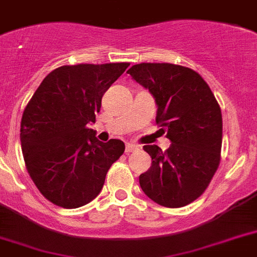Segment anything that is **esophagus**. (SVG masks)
Instances as JSON below:
<instances>
[{
    "instance_id": "obj_1",
    "label": "esophagus",
    "mask_w": 257,
    "mask_h": 257,
    "mask_svg": "<svg viewBox=\"0 0 257 257\" xmlns=\"http://www.w3.org/2000/svg\"><path fill=\"white\" fill-rule=\"evenodd\" d=\"M136 150H138L137 145L126 144V146H125V153L126 154H131V153H133V151H136Z\"/></svg>"
}]
</instances>
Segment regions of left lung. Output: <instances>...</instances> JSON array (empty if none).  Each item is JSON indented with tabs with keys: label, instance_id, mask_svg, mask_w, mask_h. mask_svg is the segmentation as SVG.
<instances>
[{
	"label": "left lung",
	"instance_id": "8db88e82",
	"mask_svg": "<svg viewBox=\"0 0 257 257\" xmlns=\"http://www.w3.org/2000/svg\"><path fill=\"white\" fill-rule=\"evenodd\" d=\"M128 73L155 98L156 124L172 142L167 151L144 146L153 162L140 176L141 189L160 206H187L204 193L220 164L221 108L202 76L187 67L140 63Z\"/></svg>",
	"mask_w": 257,
	"mask_h": 257
}]
</instances>
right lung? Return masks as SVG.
<instances>
[{
    "instance_id": "obj_1",
    "label": "right lung",
    "mask_w": 257,
    "mask_h": 257,
    "mask_svg": "<svg viewBox=\"0 0 257 257\" xmlns=\"http://www.w3.org/2000/svg\"><path fill=\"white\" fill-rule=\"evenodd\" d=\"M129 63L76 64L51 71L27 104L21 144L27 171L57 206L79 208L101 193L107 172L125 150L120 140L101 142L95 122L106 90Z\"/></svg>"
}]
</instances>
